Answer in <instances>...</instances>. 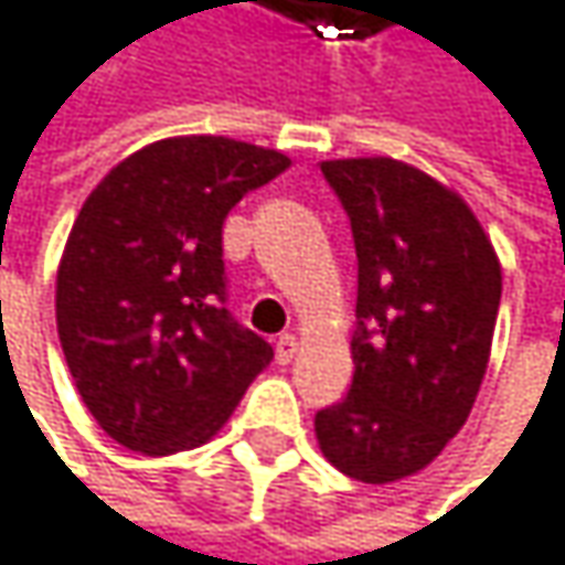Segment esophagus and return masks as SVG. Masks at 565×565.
I'll use <instances>...</instances> for the list:
<instances>
[{"instance_id": "obj_1", "label": "esophagus", "mask_w": 565, "mask_h": 565, "mask_svg": "<svg viewBox=\"0 0 565 565\" xmlns=\"http://www.w3.org/2000/svg\"><path fill=\"white\" fill-rule=\"evenodd\" d=\"M294 355H297V335H278V342H275V359H278V365H290Z\"/></svg>"}]
</instances>
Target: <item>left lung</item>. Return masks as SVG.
<instances>
[{
	"label": "left lung",
	"mask_w": 565,
	"mask_h": 565,
	"mask_svg": "<svg viewBox=\"0 0 565 565\" xmlns=\"http://www.w3.org/2000/svg\"><path fill=\"white\" fill-rule=\"evenodd\" d=\"M355 242L349 394L317 411L323 456L385 486L427 469L482 387L501 265L459 193L394 158L320 164Z\"/></svg>",
	"instance_id": "left-lung-1"
}]
</instances>
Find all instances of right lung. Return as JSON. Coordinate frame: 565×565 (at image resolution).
Segmentation results:
<instances>
[{"instance_id":"add662e5","label":"right lung","mask_w":565,"mask_h":565,"mask_svg":"<svg viewBox=\"0 0 565 565\" xmlns=\"http://www.w3.org/2000/svg\"><path fill=\"white\" fill-rule=\"evenodd\" d=\"M287 168L271 148L180 135L129 154L86 196L57 268V335L83 404L126 449L206 443L271 362L226 310L223 223Z\"/></svg>"}]
</instances>
